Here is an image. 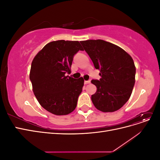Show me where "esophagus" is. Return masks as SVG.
Here are the masks:
<instances>
[{
	"mask_svg": "<svg viewBox=\"0 0 160 160\" xmlns=\"http://www.w3.org/2000/svg\"><path fill=\"white\" fill-rule=\"evenodd\" d=\"M91 83V80L85 81V84H89Z\"/></svg>",
	"mask_w": 160,
	"mask_h": 160,
	"instance_id": "obj_1",
	"label": "esophagus"
}]
</instances>
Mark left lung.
Returning a JSON list of instances; mask_svg holds the SVG:
<instances>
[{"label": "left lung", "instance_id": "left-lung-1", "mask_svg": "<svg viewBox=\"0 0 160 160\" xmlns=\"http://www.w3.org/2000/svg\"><path fill=\"white\" fill-rule=\"evenodd\" d=\"M100 71L99 80H92L96 93L91 95L95 107L103 112H113L129 100L135 84V67L127 52L113 43L103 40L80 41Z\"/></svg>", "mask_w": 160, "mask_h": 160}]
</instances>
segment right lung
Masks as SVG:
<instances>
[{
  "instance_id": "add662e5",
  "label": "right lung",
  "mask_w": 160,
  "mask_h": 160,
  "mask_svg": "<svg viewBox=\"0 0 160 160\" xmlns=\"http://www.w3.org/2000/svg\"><path fill=\"white\" fill-rule=\"evenodd\" d=\"M79 50L83 48L79 41H52L32 61L30 80L33 93L42 107L52 114L67 115L76 108L84 79L66 74L70 73L73 57Z\"/></svg>"
}]
</instances>
